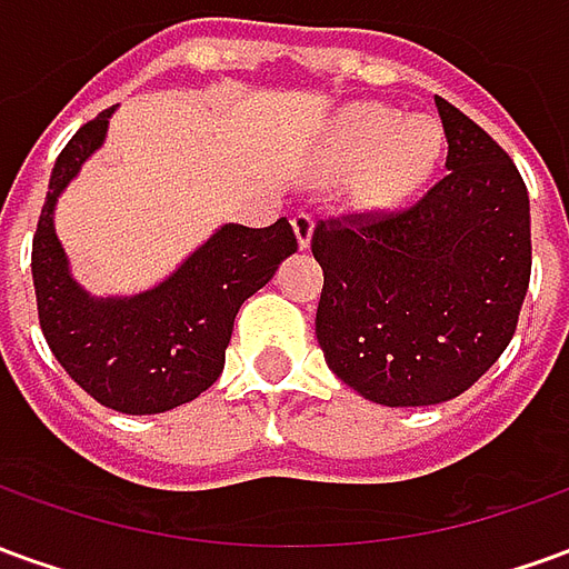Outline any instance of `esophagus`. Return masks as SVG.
Masks as SVG:
<instances>
[{"label":"esophagus","instance_id":"obj_1","mask_svg":"<svg viewBox=\"0 0 569 569\" xmlns=\"http://www.w3.org/2000/svg\"><path fill=\"white\" fill-rule=\"evenodd\" d=\"M292 231H296L298 247L308 249L310 237H313V216H310V212H296V216H292Z\"/></svg>","mask_w":569,"mask_h":569}]
</instances>
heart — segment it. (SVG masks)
<instances>
[{"instance_id":"b5f03b06","label":"heart","mask_w":569,"mask_h":569,"mask_svg":"<svg viewBox=\"0 0 569 569\" xmlns=\"http://www.w3.org/2000/svg\"><path fill=\"white\" fill-rule=\"evenodd\" d=\"M441 149V130L432 118H408L378 103L350 106L329 137V170L353 173L357 203L369 210L393 207L432 173Z\"/></svg>"}]
</instances>
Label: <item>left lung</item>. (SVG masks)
I'll return each instance as SVG.
<instances>
[{
  "mask_svg": "<svg viewBox=\"0 0 569 569\" xmlns=\"http://www.w3.org/2000/svg\"><path fill=\"white\" fill-rule=\"evenodd\" d=\"M448 173L406 210L313 228L317 341L329 369L390 408L439 406L500 359L530 283V200L512 158L436 97Z\"/></svg>",
  "mask_w": 569,
  "mask_h": 569,
  "instance_id": "1",
  "label": "left lung"
}]
</instances>
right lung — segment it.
I'll list each match as a JSON object with an SVG mask.
<instances>
[{"mask_svg": "<svg viewBox=\"0 0 569 569\" xmlns=\"http://www.w3.org/2000/svg\"><path fill=\"white\" fill-rule=\"evenodd\" d=\"M116 109L88 121L60 151L32 237L39 326L57 362L100 406L161 415L198 399L224 369L234 317L298 249L286 219L268 228L222 224L163 283L130 298H93L69 273L54 207L106 140Z\"/></svg>", "mask_w": 569, "mask_h": 569, "instance_id": "obj_1", "label": "right lung"}]
</instances>
